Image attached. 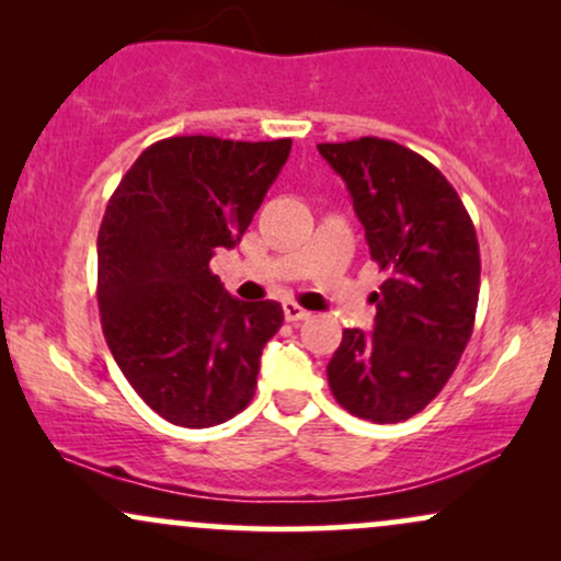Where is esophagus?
<instances>
[{
	"label": "esophagus",
	"instance_id": "34e87169",
	"mask_svg": "<svg viewBox=\"0 0 561 561\" xmlns=\"http://www.w3.org/2000/svg\"><path fill=\"white\" fill-rule=\"evenodd\" d=\"M282 308H285V319L293 321V324H298V321H306L308 317H311V311H306V308H300L298 302H293V300L282 302Z\"/></svg>",
	"mask_w": 561,
	"mask_h": 561
}]
</instances>
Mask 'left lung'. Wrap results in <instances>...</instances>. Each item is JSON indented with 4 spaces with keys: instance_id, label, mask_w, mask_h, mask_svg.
Segmentation results:
<instances>
[{
    "instance_id": "1",
    "label": "left lung",
    "mask_w": 561,
    "mask_h": 561,
    "mask_svg": "<svg viewBox=\"0 0 561 561\" xmlns=\"http://www.w3.org/2000/svg\"><path fill=\"white\" fill-rule=\"evenodd\" d=\"M319 152L343 176L371 261L388 274L375 332L345 330L327 379L353 416L403 422L443 390L472 337L478 234L448 179L409 147L362 137Z\"/></svg>"
}]
</instances>
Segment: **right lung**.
I'll return each instance as SVG.
<instances>
[{
  "label": "right lung",
  "mask_w": 561,
  "mask_h": 561,
  "mask_svg": "<svg viewBox=\"0 0 561 561\" xmlns=\"http://www.w3.org/2000/svg\"><path fill=\"white\" fill-rule=\"evenodd\" d=\"M293 139L171 137L115 186L96 234V302L115 364L139 398L190 430L253 401L276 300L242 302L210 272L234 248L287 163Z\"/></svg>",
  "instance_id": "obj_1"
}]
</instances>
